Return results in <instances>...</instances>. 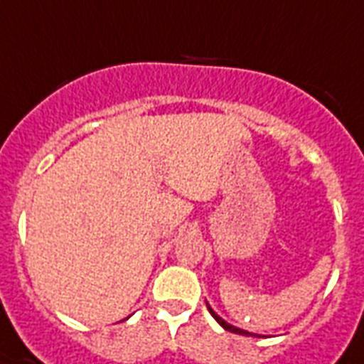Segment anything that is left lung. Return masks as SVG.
I'll use <instances>...</instances> for the list:
<instances>
[{
	"label": "left lung",
	"mask_w": 364,
	"mask_h": 364,
	"mask_svg": "<svg viewBox=\"0 0 364 364\" xmlns=\"http://www.w3.org/2000/svg\"><path fill=\"white\" fill-rule=\"evenodd\" d=\"M205 306H208V310H210V314H211V316H213V319H215V321L219 323V325H221L223 328H225V331H230V333L242 334V336H257V338H260V336H262V334H255V333H249V331H243V328L234 327V325H230V323L225 321V319H223V317L217 316L215 311H213V308H211V306L208 304V302H205Z\"/></svg>",
	"instance_id": "obj_1"
}]
</instances>
